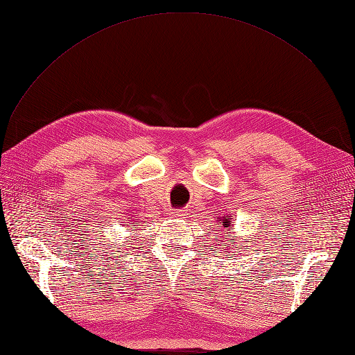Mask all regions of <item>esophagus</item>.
<instances>
[{"mask_svg": "<svg viewBox=\"0 0 355 355\" xmlns=\"http://www.w3.org/2000/svg\"><path fill=\"white\" fill-rule=\"evenodd\" d=\"M170 214H172V217H176V218H179V217H183V216H185V212H183L182 209H178V211L170 212Z\"/></svg>", "mask_w": 355, "mask_h": 355, "instance_id": "1", "label": "esophagus"}]
</instances>
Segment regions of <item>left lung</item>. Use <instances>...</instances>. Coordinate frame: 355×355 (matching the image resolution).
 <instances>
[{"mask_svg": "<svg viewBox=\"0 0 355 355\" xmlns=\"http://www.w3.org/2000/svg\"><path fill=\"white\" fill-rule=\"evenodd\" d=\"M225 223H229V221H227V218H225ZM224 225H225V224H224ZM230 242H232V243H234V239H232ZM224 246H225V245H224ZM225 257H227V254H225Z\"/></svg>", "mask_w": 355, "mask_h": 355, "instance_id": "1", "label": "left lung"}]
</instances>
